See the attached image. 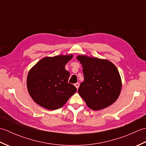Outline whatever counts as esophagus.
I'll use <instances>...</instances> for the list:
<instances>
[{"instance_id": "obj_1", "label": "esophagus", "mask_w": 146, "mask_h": 146, "mask_svg": "<svg viewBox=\"0 0 146 146\" xmlns=\"http://www.w3.org/2000/svg\"><path fill=\"white\" fill-rule=\"evenodd\" d=\"M75 87H76L77 89H78L79 86H80V83H75Z\"/></svg>"}]
</instances>
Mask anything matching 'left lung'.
Listing matches in <instances>:
<instances>
[{
	"mask_svg": "<svg viewBox=\"0 0 146 146\" xmlns=\"http://www.w3.org/2000/svg\"><path fill=\"white\" fill-rule=\"evenodd\" d=\"M76 59L81 63L84 82L78 92L86 105L94 110L109 107L119 98L122 80L117 67L106 59L80 54Z\"/></svg>",
	"mask_w": 146,
	"mask_h": 146,
	"instance_id": "left-lung-1",
	"label": "left lung"
}]
</instances>
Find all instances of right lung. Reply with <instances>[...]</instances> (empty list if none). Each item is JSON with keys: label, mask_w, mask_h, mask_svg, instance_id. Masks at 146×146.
<instances>
[{"label": "right lung", "mask_w": 146, "mask_h": 146, "mask_svg": "<svg viewBox=\"0 0 146 146\" xmlns=\"http://www.w3.org/2000/svg\"><path fill=\"white\" fill-rule=\"evenodd\" d=\"M73 55L61 54L42 58L31 68L27 76V88L36 103L47 110L62 107L76 92L68 83L70 72L65 65Z\"/></svg>", "instance_id": "add662e5"}]
</instances>
